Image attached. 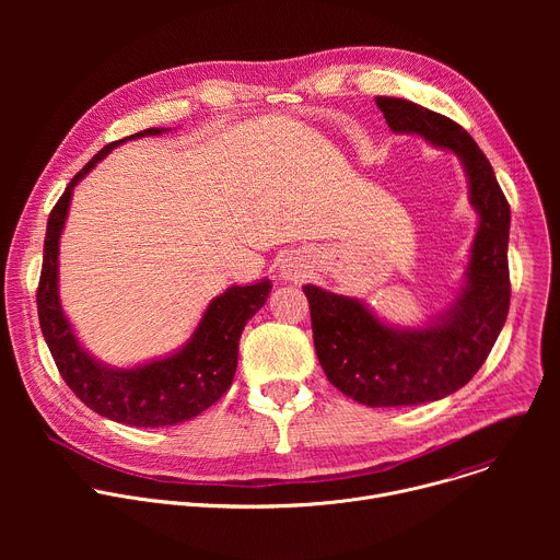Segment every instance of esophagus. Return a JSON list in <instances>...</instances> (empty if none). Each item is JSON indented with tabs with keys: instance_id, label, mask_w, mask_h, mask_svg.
I'll use <instances>...</instances> for the list:
<instances>
[{
	"instance_id": "obj_1",
	"label": "esophagus",
	"mask_w": 560,
	"mask_h": 560,
	"mask_svg": "<svg viewBox=\"0 0 560 560\" xmlns=\"http://www.w3.org/2000/svg\"><path fill=\"white\" fill-rule=\"evenodd\" d=\"M281 277L288 281H296L303 277V268L296 266L294 261H285V264H281Z\"/></svg>"
}]
</instances>
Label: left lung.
I'll list each match as a JSON object with an SVG mask.
<instances>
[{
	"mask_svg": "<svg viewBox=\"0 0 560 560\" xmlns=\"http://www.w3.org/2000/svg\"><path fill=\"white\" fill-rule=\"evenodd\" d=\"M396 135L458 156L478 228L454 301L421 326H394L354 296L303 285L314 350L328 381L370 408L419 406L460 389L494 348L510 310V206L488 156L452 119L415 102L376 97Z\"/></svg>",
	"mask_w": 560,
	"mask_h": 560,
	"instance_id": "left-lung-1",
	"label": "left lung"
}]
</instances>
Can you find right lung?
I'll list each match as a JSON object with an SVG mask.
<instances>
[{
    "label": "right lung",
    "instance_id": "obj_1",
    "mask_svg": "<svg viewBox=\"0 0 560 560\" xmlns=\"http://www.w3.org/2000/svg\"><path fill=\"white\" fill-rule=\"evenodd\" d=\"M173 128H145L108 143L66 186L48 217L44 238V266L37 288L42 335L61 378L79 401L93 412L132 428H166L195 419L232 385L238 359V339L250 318L264 307L272 290L270 279L250 285H230L214 296L190 339L175 352L132 368H113L91 354L66 316L59 299V238L68 219L74 186L117 145L171 132Z\"/></svg>",
    "mask_w": 560,
    "mask_h": 560
}]
</instances>
